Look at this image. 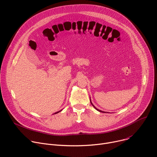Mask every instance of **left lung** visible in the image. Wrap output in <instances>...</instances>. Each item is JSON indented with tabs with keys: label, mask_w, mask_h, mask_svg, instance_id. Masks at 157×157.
<instances>
[{
	"label": "left lung",
	"mask_w": 157,
	"mask_h": 157,
	"mask_svg": "<svg viewBox=\"0 0 157 157\" xmlns=\"http://www.w3.org/2000/svg\"><path fill=\"white\" fill-rule=\"evenodd\" d=\"M90 101H91V104H92V105H93V107H94V108H95V109H96V110H98V111H99V112H101V113H105V112H104V111H102V110H99V109H97V108H96V107H95V106H94V105H93V103H92V102H91V99H90Z\"/></svg>",
	"instance_id": "left-lung-1"
}]
</instances>
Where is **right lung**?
<instances>
[{"mask_svg": "<svg viewBox=\"0 0 157 157\" xmlns=\"http://www.w3.org/2000/svg\"><path fill=\"white\" fill-rule=\"evenodd\" d=\"M61 110H59V111H58V112H57V113H55V114H57V113H59V112H60V111H61Z\"/></svg>", "mask_w": 157, "mask_h": 157, "instance_id": "add662e5", "label": "right lung"}]
</instances>
